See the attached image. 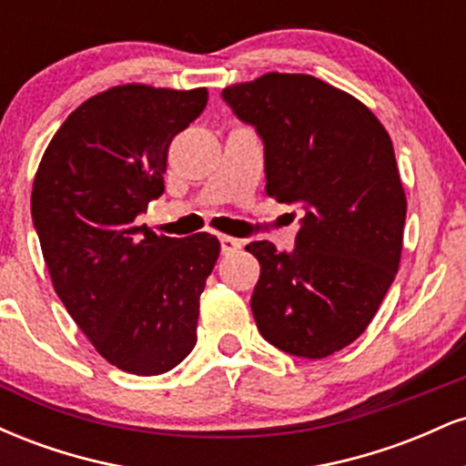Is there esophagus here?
Here are the masks:
<instances>
[{
    "mask_svg": "<svg viewBox=\"0 0 466 466\" xmlns=\"http://www.w3.org/2000/svg\"><path fill=\"white\" fill-rule=\"evenodd\" d=\"M218 240H221V251H223V254H232V251L240 249V240L238 238L218 237Z\"/></svg>",
    "mask_w": 466,
    "mask_h": 466,
    "instance_id": "esophagus-1",
    "label": "esophagus"
}]
</instances>
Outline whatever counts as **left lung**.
I'll return each mask as SVG.
<instances>
[{
	"label": "left lung",
	"mask_w": 466,
	"mask_h": 466,
	"mask_svg": "<svg viewBox=\"0 0 466 466\" xmlns=\"http://www.w3.org/2000/svg\"><path fill=\"white\" fill-rule=\"evenodd\" d=\"M265 147L267 195L302 210L296 248L249 243L251 313L276 349L322 360L372 322L397 276L408 203L392 140L360 100L307 74L223 89Z\"/></svg>",
	"instance_id": "1"
}]
</instances>
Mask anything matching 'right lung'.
Masks as SVG:
<instances>
[{
	"instance_id": "obj_1",
	"label": "right lung",
	"mask_w": 466,
	"mask_h": 466,
	"mask_svg": "<svg viewBox=\"0 0 466 466\" xmlns=\"http://www.w3.org/2000/svg\"><path fill=\"white\" fill-rule=\"evenodd\" d=\"M190 92L122 85L85 100L46 148L32 223L56 296L94 349L120 370H173L197 344L199 298L217 237L168 238L136 226L164 192L170 140L199 117Z\"/></svg>"
}]
</instances>
